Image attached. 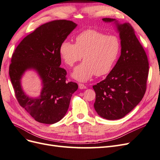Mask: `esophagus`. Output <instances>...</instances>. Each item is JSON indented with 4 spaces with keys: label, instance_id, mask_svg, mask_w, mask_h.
Returning <instances> with one entry per match:
<instances>
[{
    "label": "esophagus",
    "instance_id": "1",
    "mask_svg": "<svg viewBox=\"0 0 160 160\" xmlns=\"http://www.w3.org/2000/svg\"><path fill=\"white\" fill-rule=\"evenodd\" d=\"M79 88L81 89H86V86L83 83H79Z\"/></svg>",
    "mask_w": 160,
    "mask_h": 160
}]
</instances>
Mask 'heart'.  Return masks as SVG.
I'll return each mask as SVG.
<instances>
[{
    "label": "heart",
    "mask_w": 160,
    "mask_h": 160,
    "mask_svg": "<svg viewBox=\"0 0 160 160\" xmlns=\"http://www.w3.org/2000/svg\"><path fill=\"white\" fill-rule=\"evenodd\" d=\"M121 42L115 35H107L95 29L81 32L75 37V44L68 41L61 42V57L65 63L72 67L81 60L72 77L81 81L89 79L94 74L103 76L112 70L120 54Z\"/></svg>",
    "instance_id": "b5f03b06"
}]
</instances>
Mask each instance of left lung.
<instances>
[{"label":"left lung","mask_w":160,"mask_h":160,"mask_svg":"<svg viewBox=\"0 0 160 160\" xmlns=\"http://www.w3.org/2000/svg\"><path fill=\"white\" fill-rule=\"evenodd\" d=\"M105 22L115 19L104 18ZM122 45L121 56L106 79L93 86L94 108L101 118H123L143 98L147 88L149 62L146 51L129 23L118 24Z\"/></svg>","instance_id":"1"}]
</instances>
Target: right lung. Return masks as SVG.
<instances>
[{
    "instance_id": "add662e5",
    "label": "right lung",
    "mask_w": 160,
    "mask_h": 160,
    "mask_svg": "<svg viewBox=\"0 0 160 160\" xmlns=\"http://www.w3.org/2000/svg\"><path fill=\"white\" fill-rule=\"evenodd\" d=\"M77 27L71 21L55 20L43 24L26 36L17 47L9 66V76L19 105L38 122L52 124L60 121L69 109L72 93L78 89L67 81V71L60 67L59 47ZM28 68L38 71L43 88L37 99L22 91L20 79Z\"/></svg>"
}]
</instances>
